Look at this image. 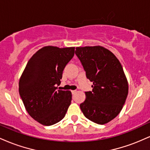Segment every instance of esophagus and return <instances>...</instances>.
<instances>
[{"label": "esophagus", "instance_id": "1", "mask_svg": "<svg viewBox=\"0 0 150 150\" xmlns=\"http://www.w3.org/2000/svg\"><path fill=\"white\" fill-rule=\"evenodd\" d=\"M75 92H76V90H72V94H75Z\"/></svg>", "mask_w": 150, "mask_h": 150}]
</instances>
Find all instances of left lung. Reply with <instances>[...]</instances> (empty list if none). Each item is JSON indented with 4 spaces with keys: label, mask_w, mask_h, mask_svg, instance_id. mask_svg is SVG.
I'll return each mask as SVG.
<instances>
[{
    "label": "left lung",
    "mask_w": 150,
    "mask_h": 150,
    "mask_svg": "<svg viewBox=\"0 0 150 150\" xmlns=\"http://www.w3.org/2000/svg\"><path fill=\"white\" fill-rule=\"evenodd\" d=\"M75 54L86 76L93 82L80 105L85 116L97 124L108 123L119 114L128 94V82L123 67L113 53L101 46L77 47Z\"/></svg>",
    "instance_id": "1"
}]
</instances>
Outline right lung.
Returning a JSON list of instances; mask_svg holds the SVG:
<instances>
[{
  "mask_svg": "<svg viewBox=\"0 0 150 150\" xmlns=\"http://www.w3.org/2000/svg\"><path fill=\"white\" fill-rule=\"evenodd\" d=\"M75 47L44 46L27 62L19 80V93L30 116L44 125L64 118L72 100L70 91L58 89Z\"/></svg>",
  "mask_w": 150,
  "mask_h": 150,
  "instance_id": "right-lung-1",
  "label": "right lung"
}]
</instances>
